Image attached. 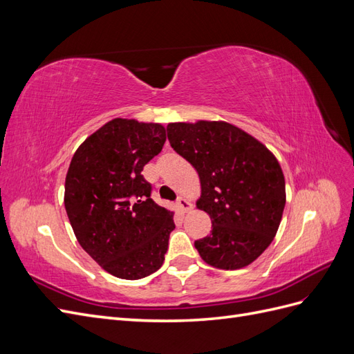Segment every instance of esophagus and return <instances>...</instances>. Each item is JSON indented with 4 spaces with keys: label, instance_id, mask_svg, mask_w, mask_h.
I'll list each match as a JSON object with an SVG mask.
<instances>
[{
    "label": "esophagus",
    "instance_id": "34e87169",
    "mask_svg": "<svg viewBox=\"0 0 354 354\" xmlns=\"http://www.w3.org/2000/svg\"><path fill=\"white\" fill-rule=\"evenodd\" d=\"M177 205H178V208H180V211H181V212H189V211L192 209V207H194V205H192V202H190L189 199L183 198V196L178 198V201H177Z\"/></svg>",
    "mask_w": 354,
    "mask_h": 354
}]
</instances>
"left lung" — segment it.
I'll list each match as a JSON object with an SVG mask.
<instances>
[{
    "label": "left lung",
    "mask_w": 354,
    "mask_h": 354,
    "mask_svg": "<svg viewBox=\"0 0 354 354\" xmlns=\"http://www.w3.org/2000/svg\"><path fill=\"white\" fill-rule=\"evenodd\" d=\"M171 147L196 169V208L212 223L195 242L201 259L223 270L255 261L279 229L286 202L279 160L260 140L226 121L169 122Z\"/></svg>",
    "instance_id": "obj_1"
}]
</instances>
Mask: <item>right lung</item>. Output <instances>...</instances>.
Instances as JSON below:
<instances>
[{
  "label": "right lung",
  "mask_w": 354,
  "mask_h": 354,
  "mask_svg": "<svg viewBox=\"0 0 354 354\" xmlns=\"http://www.w3.org/2000/svg\"><path fill=\"white\" fill-rule=\"evenodd\" d=\"M167 140L158 122L115 118L73 153L65 208L80 245L103 270L136 281L164 263L174 212L151 198L143 167Z\"/></svg>",
  "instance_id": "add662e5"
}]
</instances>
